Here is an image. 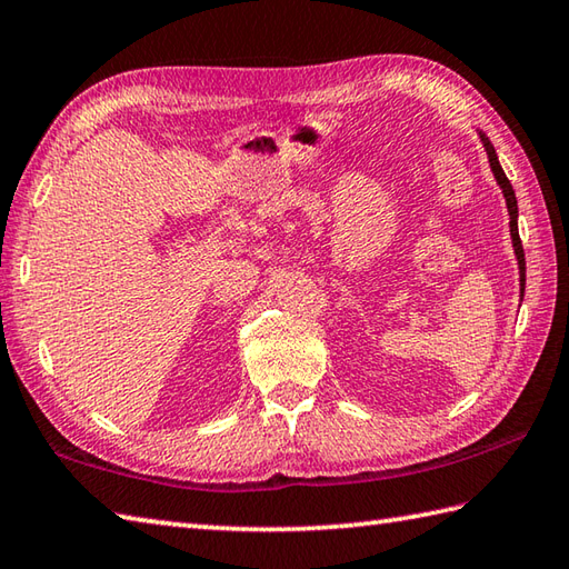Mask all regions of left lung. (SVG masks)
Wrapping results in <instances>:
<instances>
[{
	"label": "left lung",
	"mask_w": 569,
	"mask_h": 569,
	"mask_svg": "<svg viewBox=\"0 0 569 569\" xmlns=\"http://www.w3.org/2000/svg\"><path fill=\"white\" fill-rule=\"evenodd\" d=\"M481 142H483V147H486V154H489V164H491V171H493V177H496V181H498V187H501V191H503V196H506L508 216H511V238H513V250H516L518 270H520V299H523V292H526V252H523V246H520V236H518V201H516V193H513L511 181H508V177L503 173L501 164H498L496 149H493V144L489 142V137L481 134Z\"/></svg>",
	"instance_id": "left-lung-1"
}]
</instances>
